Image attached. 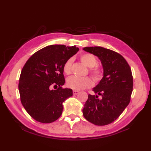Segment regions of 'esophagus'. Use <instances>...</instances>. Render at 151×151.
Segmentation results:
<instances>
[{"label":"esophagus","instance_id":"esophagus-1","mask_svg":"<svg viewBox=\"0 0 151 151\" xmlns=\"http://www.w3.org/2000/svg\"><path fill=\"white\" fill-rule=\"evenodd\" d=\"M78 93H79V91H77V90H73V95H76V94H78Z\"/></svg>","mask_w":151,"mask_h":151}]
</instances>
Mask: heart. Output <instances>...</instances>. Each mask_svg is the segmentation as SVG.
Here are the masks:
<instances>
[{
	"label": "heart",
	"instance_id": "heart-1",
	"mask_svg": "<svg viewBox=\"0 0 151 151\" xmlns=\"http://www.w3.org/2000/svg\"><path fill=\"white\" fill-rule=\"evenodd\" d=\"M80 60L81 62L86 66L89 67V72L95 81L99 82L103 77L104 70L101 66L97 65V60L93 54L90 53H84L80 56ZM72 63L73 60L71 58L67 59L63 65V70L67 75H69L72 73ZM66 84L67 87L75 90L89 88L93 86L92 80L86 76V77H77V76H71L67 80Z\"/></svg>",
	"mask_w": 151,
	"mask_h": 151
}]
</instances>
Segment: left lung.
<instances>
[{"instance_id":"obj_1","label":"left lung","mask_w":151,"mask_h":151,"mask_svg":"<svg viewBox=\"0 0 151 151\" xmlns=\"http://www.w3.org/2000/svg\"><path fill=\"white\" fill-rule=\"evenodd\" d=\"M83 49L97 56L104 69L103 78L93 89L95 95H88L83 115L95 125H107L116 120L129 104L133 90L132 70L127 60L114 50L101 47Z\"/></svg>"}]
</instances>
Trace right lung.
Instances as JSON below:
<instances>
[{
  "mask_svg": "<svg viewBox=\"0 0 151 151\" xmlns=\"http://www.w3.org/2000/svg\"><path fill=\"white\" fill-rule=\"evenodd\" d=\"M78 50L75 46L52 45L37 51L25 63L19 91L22 106L34 119L50 123L61 116L62 103L73 95L71 89L62 88L63 65Z\"/></svg>",
  "mask_w": 151,
  "mask_h": 151,
  "instance_id": "obj_1",
  "label": "right lung"
}]
</instances>
